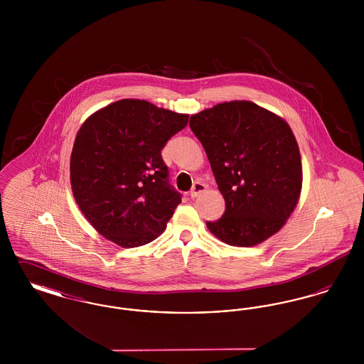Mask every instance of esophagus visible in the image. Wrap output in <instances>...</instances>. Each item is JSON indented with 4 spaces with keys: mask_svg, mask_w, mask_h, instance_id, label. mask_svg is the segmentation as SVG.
I'll use <instances>...</instances> for the list:
<instances>
[{
    "mask_svg": "<svg viewBox=\"0 0 364 364\" xmlns=\"http://www.w3.org/2000/svg\"><path fill=\"white\" fill-rule=\"evenodd\" d=\"M205 191H206V186H205L203 183H200V181H196V183L193 184L192 190H191V198H196V196H199V195H200L202 192H205Z\"/></svg>",
    "mask_w": 364,
    "mask_h": 364,
    "instance_id": "1",
    "label": "esophagus"
}]
</instances>
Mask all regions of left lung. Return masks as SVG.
I'll return each instance as SVG.
<instances>
[{
  "label": "left lung",
  "mask_w": 364,
  "mask_h": 364,
  "mask_svg": "<svg viewBox=\"0 0 364 364\" xmlns=\"http://www.w3.org/2000/svg\"><path fill=\"white\" fill-rule=\"evenodd\" d=\"M225 213L208 230L221 242L252 247L276 235L299 202L303 169L288 122L250 101H230L192 114Z\"/></svg>",
  "instance_id": "obj_1"
}]
</instances>
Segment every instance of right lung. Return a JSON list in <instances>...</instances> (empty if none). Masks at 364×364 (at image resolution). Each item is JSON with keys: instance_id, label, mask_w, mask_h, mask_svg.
<instances>
[{"instance_id": "1", "label": "right lung", "mask_w": 364, "mask_h": 364, "mask_svg": "<svg viewBox=\"0 0 364 364\" xmlns=\"http://www.w3.org/2000/svg\"><path fill=\"white\" fill-rule=\"evenodd\" d=\"M188 117L147 101L120 100L82 124L70 154V187L105 239L132 248L165 230L181 195L168 181L161 150Z\"/></svg>"}]
</instances>
